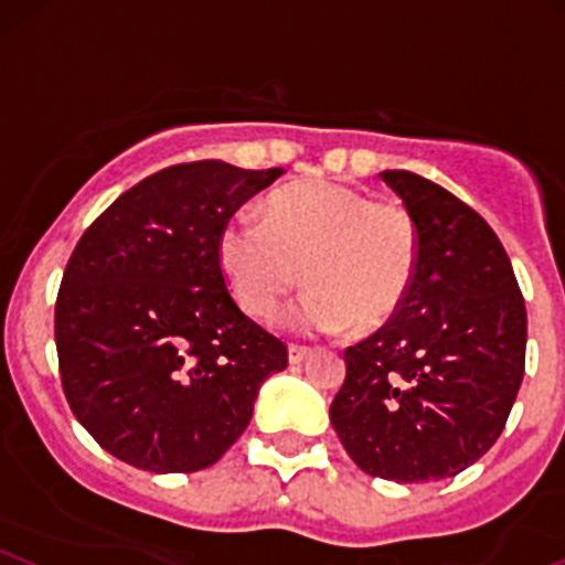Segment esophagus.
Listing matches in <instances>:
<instances>
[{
    "mask_svg": "<svg viewBox=\"0 0 565 565\" xmlns=\"http://www.w3.org/2000/svg\"><path fill=\"white\" fill-rule=\"evenodd\" d=\"M308 358H311V349L298 347V343H289V362H292V365H300V362H306Z\"/></svg>",
    "mask_w": 565,
    "mask_h": 565,
    "instance_id": "1",
    "label": "esophagus"
}]
</instances>
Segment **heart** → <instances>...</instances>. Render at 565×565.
Wrapping results in <instances>:
<instances>
[{"mask_svg":"<svg viewBox=\"0 0 565 565\" xmlns=\"http://www.w3.org/2000/svg\"><path fill=\"white\" fill-rule=\"evenodd\" d=\"M419 237L397 203H373L343 183L313 181L281 189L267 218L237 211L218 237V263L237 306L273 319L287 295L311 281L292 311L302 332L335 335L387 324L417 273Z\"/></svg>","mask_w":565,"mask_h":565,"instance_id":"heart-1","label":"heart"}]
</instances>
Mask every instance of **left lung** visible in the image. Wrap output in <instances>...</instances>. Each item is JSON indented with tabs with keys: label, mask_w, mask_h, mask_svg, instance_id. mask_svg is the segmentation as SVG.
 <instances>
[{
	"label": "left lung",
	"mask_w": 565,
	"mask_h": 565,
	"mask_svg": "<svg viewBox=\"0 0 565 565\" xmlns=\"http://www.w3.org/2000/svg\"><path fill=\"white\" fill-rule=\"evenodd\" d=\"M382 181L414 218L417 273L401 311L343 352L330 423L371 477L438 482L473 466L507 425L525 373V300L473 207L408 170Z\"/></svg>",
	"instance_id": "8db88e82"
}]
</instances>
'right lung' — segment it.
Returning <instances> with one entry per match:
<instances>
[{
    "label": "right lung",
    "instance_id": "1",
    "mask_svg": "<svg viewBox=\"0 0 565 565\" xmlns=\"http://www.w3.org/2000/svg\"><path fill=\"white\" fill-rule=\"evenodd\" d=\"M281 173L173 164L83 233L56 298V352L70 408L105 452L153 473L213 466L287 367L218 263L230 216Z\"/></svg>",
    "mask_w": 565,
    "mask_h": 565
}]
</instances>
